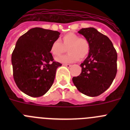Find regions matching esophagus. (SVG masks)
Segmentation results:
<instances>
[{"instance_id":"obj_1","label":"esophagus","mask_w":130,"mask_h":130,"mask_svg":"<svg viewBox=\"0 0 130 130\" xmlns=\"http://www.w3.org/2000/svg\"><path fill=\"white\" fill-rule=\"evenodd\" d=\"M63 66H66L67 68H70L71 66H72V65H71V64H63Z\"/></svg>"}]
</instances>
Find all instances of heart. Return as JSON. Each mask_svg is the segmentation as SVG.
Here are the masks:
<instances>
[{"label": "heart", "mask_w": 130, "mask_h": 130, "mask_svg": "<svg viewBox=\"0 0 130 130\" xmlns=\"http://www.w3.org/2000/svg\"><path fill=\"white\" fill-rule=\"evenodd\" d=\"M62 43L58 40L52 42L50 47V52L53 56H58L67 47L68 53L61 55L55 58L56 61L60 63H72L86 58L90 50V42L85 38L79 37L75 33H68L63 36Z\"/></svg>", "instance_id": "heart-1"}]
</instances>
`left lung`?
Segmentation results:
<instances>
[{
  "label": "left lung",
  "mask_w": 130,
  "mask_h": 130,
  "mask_svg": "<svg viewBox=\"0 0 130 130\" xmlns=\"http://www.w3.org/2000/svg\"><path fill=\"white\" fill-rule=\"evenodd\" d=\"M79 34L89 41L90 50L81 64V73L72 78L74 85L84 94L95 97L111 86L117 72V53L109 38L92 27L82 28Z\"/></svg>",
  "instance_id": "8db88e82"
}]
</instances>
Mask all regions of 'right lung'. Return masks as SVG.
<instances>
[{"label":"right lung","mask_w":130,"mask_h":130,"mask_svg":"<svg viewBox=\"0 0 130 130\" xmlns=\"http://www.w3.org/2000/svg\"><path fill=\"white\" fill-rule=\"evenodd\" d=\"M60 34L58 31L36 27L18 39L11 55L13 79L26 95L40 97L52 86L57 69L62 64L53 61L50 47Z\"/></svg>","instance_id":"1"}]
</instances>
